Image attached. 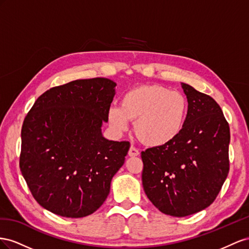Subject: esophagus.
<instances>
[{
	"instance_id": "esophagus-1",
	"label": "esophagus",
	"mask_w": 249,
	"mask_h": 249,
	"mask_svg": "<svg viewBox=\"0 0 249 249\" xmlns=\"http://www.w3.org/2000/svg\"><path fill=\"white\" fill-rule=\"evenodd\" d=\"M139 154H140V151L138 150V149H137L136 147L130 146L129 151H128V155H129V156H138Z\"/></svg>"
}]
</instances>
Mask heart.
I'll list each match as a JSON object with an SVG mask.
<instances>
[{"instance_id": "heart-1", "label": "heart", "mask_w": 249, "mask_h": 249, "mask_svg": "<svg viewBox=\"0 0 249 249\" xmlns=\"http://www.w3.org/2000/svg\"><path fill=\"white\" fill-rule=\"evenodd\" d=\"M188 113V100L181 93L160 85L132 89L122 97L120 106L107 112L111 128L118 133L134 122V133L150 146L171 143L181 132Z\"/></svg>"}]
</instances>
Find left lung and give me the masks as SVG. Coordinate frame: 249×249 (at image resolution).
<instances>
[{"mask_svg": "<svg viewBox=\"0 0 249 249\" xmlns=\"http://www.w3.org/2000/svg\"><path fill=\"white\" fill-rule=\"evenodd\" d=\"M188 99L186 123L171 143L142 151L144 191L155 208L186 217L208 208L230 171V126L219 104L181 83Z\"/></svg>", "mask_w": 249, "mask_h": 249, "instance_id": "8db88e82", "label": "left lung"}]
</instances>
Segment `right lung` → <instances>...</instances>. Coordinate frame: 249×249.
Here are the masks:
<instances>
[{
	"label": "right lung",
	"instance_id": "right-lung-1",
	"mask_svg": "<svg viewBox=\"0 0 249 249\" xmlns=\"http://www.w3.org/2000/svg\"><path fill=\"white\" fill-rule=\"evenodd\" d=\"M107 78L71 81L40 95L24 120L19 168L34 199L67 218L93 214L107 198L129 142L101 126L115 96Z\"/></svg>",
	"mask_w": 249,
	"mask_h": 249
}]
</instances>
